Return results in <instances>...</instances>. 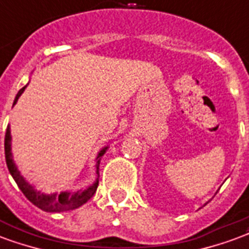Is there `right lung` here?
<instances>
[{"label": "right lung", "instance_id": "obj_1", "mask_svg": "<svg viewBox=\"0 0 249 249\" xmlns=\"http://www.w3.org/2000/svg\"><path fill=\"white\" fill-rule=\"evenodd\" d=\"M26 89V87H23L18 91L16 100H14V104H17V101L20 97V94L23 93V90ZM10 130L7 128L6 135H5V158H6V165L9 168V172L10 175L13 176V178L16 180L18 188L22 190V193L25 194L26 198L29 199L30 202L34 203L35 206H38L39 209H42L43 211H50V213H61V211H69L73 210V209H77L81 205H84L85 202H88L94 193H96L97 188H98V177H100V158L106 152L107 147H105L104 149H101L100 153H98V161H97V181L94 184L89 186L87 190H78V192H73V193H68V192H64V193L60 194H51V196H46V194L40 193V192H36L35 189L29 185L25 181V178L20 176V173L17 169L16 164L13 161V158H11L10 152Z\"/></svg>", "mask_w": 249, "mask_h": 249}]
</instances>
